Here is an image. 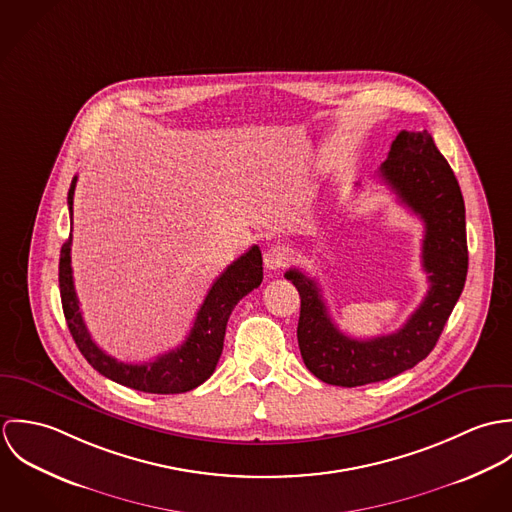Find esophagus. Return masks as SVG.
I'll use <instances>...</instances> for the list:
<instances>
[{"label": "esophagus", "mask_w": 512, "mask_h": 512, "mask_svg": "<svg viewBox=\"0 0 512 512\" xmlns=\"http://www.w3.org/2000/svg\"><path fill=\"white\" fill-rule=\"evenodd\" d=\"M290 260V254L286 248L282 246H270L266 252H264V264L268 270L276 272V270H282Z\"/></svg>", "instance_id": "obj_1"}]
</instances>
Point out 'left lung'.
I'll return each instance as SVG.
<instances>
[{
	"mask_svg": "<svg viewBox=\"0 0 512 512\" xmlns=\"http://www.w3.org/2000/svg\"><path fill=\"white\" fill-rule=\"evenodd\" d=\"M378 177L426 224L422 266L430 290L410 319L396 333L353 339L333 323L317 282L295 268L286 272L301 299L297 343L303 363L319 380L345 388L392 378L424 361L436 347L467 278L465 203L432 136L426 130H402Z\"/></svg>",
	"mask_w": 512,
	"mask_h": 512,
	"instance_id": "1",
	"label": "left lung"
}]
</instances>
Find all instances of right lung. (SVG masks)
<instances>
[{"label": "right lung", "instance_id": "1", "mask_svg": "<svg viewBox=\"0 0 512 512\" xmlns=\"http://www.w3.org/2000/svg\"><path fill=\"white\" fill-rule=\"evenodd\" d=\"M76 175L73 177L69 189V213L73 224V199L76 187ZM73 232V226H71ZM71 244L73 234L61 248L59 260V288H61V301L69 331L73 335L78 351L84 359L94 366L106 378L140 390L149 394H181L197 388L203 384L217 368L222 345H224V331L228 317L234 305L252 290L262 284V252L258 246H252L246 254L234 260L213 284L207 293L201 309L197 311L195 323L191 327L189 337L185 343L165 355H159L155 361L144 365H128L116 361L114 357L106 355L90 337L78 297L74 292L73 268H71Z\"/></svg>", "mask_w": 512, "mask_h": 512}]
</instances>
